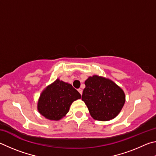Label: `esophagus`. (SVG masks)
<instances>
[{"label":"esophagus","instance_id":"obj_1","mask_svg":"<svg viewBox=\"0 0 156 156\" xmlns=\"http://www.w3.org/2000/svg\"><path fill=\"white\" fill-rule=\"evenodd\" d=\"M78 91H79V92H80V93L81 94V95L82 94V92H83V90H81V88H80V89H78Z\"/></svg>","mask_w":156,"mask_h":156}]
</instances>
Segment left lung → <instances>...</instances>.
<instances>
[{
	"label": "left lung",
	"instance_id": "1",
	"mask_svg": "<svg viewBox=\"0 0 156 156\" xmlns=\"http://www.w3.org/2000/svg\"><path fill=\"white\" fill-rule=\"evenodd\" d=\"M85 85L81 99L92 118L101 121L115 118L125 102L122 90L112 81L97 75L90 76Z\"/></svg>",
	"mask_w": 156,
	"mask_h": 156
}]
</instances>
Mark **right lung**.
I'll return each mask as SVG.
<instances>
[{
	"instance_id": "1",
	"label": "right lung",
	"mask_w": 156,
	"mask_h": 156,
	"mask_svg": "<svg viewBox=\"0 0 156 156\" xmlns=\"http://www.w3.org/2000/svg\"><path fill=\"white\" fill-rule=\"evenodd\" d=\"M81 98V94L71 84L57 80L41 94L37 110L45 118L58 121L64 116L72 103Z\"/></svg>"
}]
</instances>
